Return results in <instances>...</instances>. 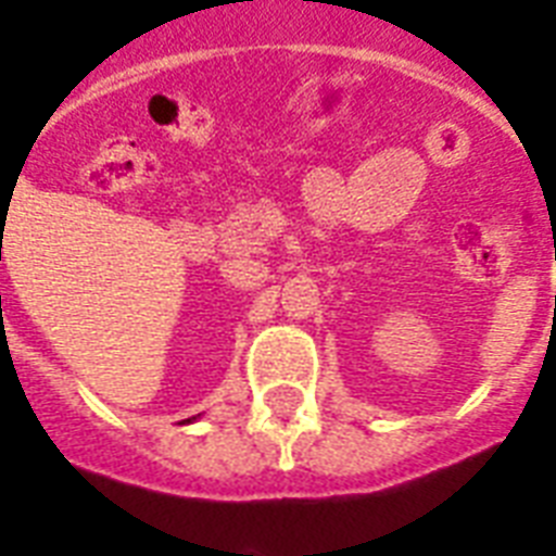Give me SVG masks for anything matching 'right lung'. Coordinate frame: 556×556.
<instances>
[{"instance_id": "add662e5", "label": "right lung", "mask_w": 556, "mask_h": 556, "mask_svg": "<svg viewBox=\"0 0 556 556\" xmlns=\"http://www.w3.org/2000/svg\"><path fill=\"white\" fill-rule=\"evenodd\" d=\"M187 421H195V415H192V418H187Z\"/></svg>"}]
</instances>
